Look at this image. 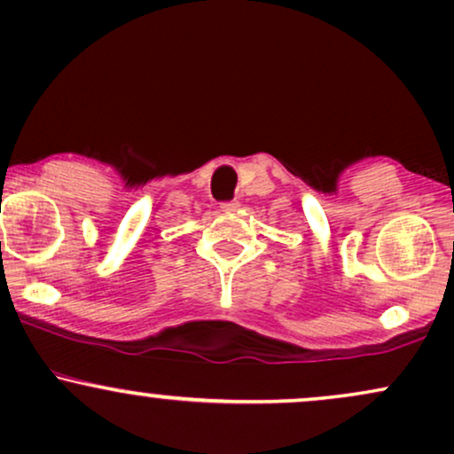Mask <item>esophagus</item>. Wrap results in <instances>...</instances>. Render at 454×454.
I'll return each instance as SVG.
<instances>
[{"mask_svg":"<svg viewBox=\"0 0 454 454\" xmlns=\"http://www.w3.org/2000/svg\"><path fill=\"white\" fill-rule=\"evenodd\" d=\"M220 209H222V211H226V213H231V211H237V209H239V202H237V200H228V202H222V205H220Z\"/></svg>","mask_w":454,"mask_h":454,"instance_id":"esophagus-1","label":"esophagus"}]
</instances>
